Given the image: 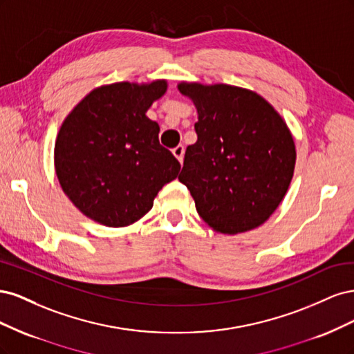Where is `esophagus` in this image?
<instances>
[{
	"label": "esophagus",
	"instance_id": "1",
	"mask_svg": "<svg viewBox=\"0 0 354 354\" xmlns=\"http://www.w3.org/2000/svg\"><path fill=\"white\" fill-rule=\"evenodd\" d=\"M173 155L177 158V160L180 164H183V156H185V146L178 145L177 147L173 149Z\"/></svg>",
	"mask_w": 354,
	"mask_h": 354
}]
</instances>
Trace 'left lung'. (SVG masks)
Here are the masks:
<instances>
[{
  "label": "left lung",
  "instance_id": "1",
  "mask_svg": "<svg viewBox=\"0 0 354 354\" xmlns=\"http://www.w3.org/2000/svg\"><path fill=\"white\" fill-rule=\"evenodd\" d=\"M198 111V140L178 176L202 220L217 233L261 226L283 201L295 168L291 131L252 90L229 84L180 82Z\"/></svg>",
  "mask_w": 354,
  "mask_h": 354
}]
</instances>
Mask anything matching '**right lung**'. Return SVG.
I'll return each instance as SVG.
<instances>
[{
	"instance_id": "right-lung-1",
	"label": "right lung",
	"mask_w": 354,
	"mask_h": 354,
	"mask_svg": "<svg viewBox=\"0 0 354 354\" xmlns=\"http://www.w3.org/2000/svg\"><path fill=\"white\" fill-rule=\"evenodd\" d=\"M167 87V80L100 85L65 118L55 169L85 217L108 227L131 226L177 177L178 160L159 145V125L146 116Z\"/></svg>"
}]
</instances>
